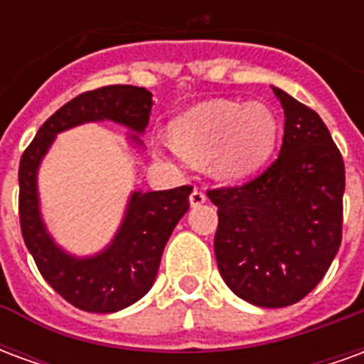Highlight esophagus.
Segmentation results:
<instances>
[{
    "mask_svg": "<svg viewBox=\"0 0 364 364\" xmlns=\"http://www.w3.org/2000/svg\"><path fill=\"white\" fill-rule=\"evenodd\" d=\"M191 205L193 206H198V205H203L206 200V193L203 189H195L193 193H191Z\"/></svg>",
    "mask_w": 364,
    "mask_h": 364,
    "instance_id": "1",
    "label": "esophagus"
}]
</instances>
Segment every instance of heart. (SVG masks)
Listing matches in <instances>:
<instances>
[{
	"label": "heart",
	"mask_w": 364,
	"mask_h": 364,
	"mask_svg": "<svg viewBox=\"0 0 364 364\" xmlns=\"http://www.w3.org/2000/svg\"><path fill=\"white\" fill-rule=\"evenodd\" d=\"M171 134L175 144L169 151L175 158H210L214 177L236 181L253 173L273 154L279 122L267 105L210 99L175 119Z\"/></svg>",
	"instance_id": "heart-1"
}]
</instances>
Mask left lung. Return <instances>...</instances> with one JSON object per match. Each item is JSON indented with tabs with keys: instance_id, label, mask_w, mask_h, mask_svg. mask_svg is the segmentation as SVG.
I'll use <instances>...</instances> for the list:
<instances>
[{
	"instance_id": "obj_1",
	"label": "left lung",
	"mask_w": 364,
	"mask_h": 364,
	"mask_svg": "<svg viewBox=\"0 0 364 364\" xmlns=\"http://www.w3.org/2000/svg\"><path fill=\"white\" fill-rule=\"evenodd\" d=\"M284 109L279 158L252 181L208 191L224 282L261 308L302 300L341 245L345 164L320 114L273 87Z\"/></svg>"
}]
</instances>
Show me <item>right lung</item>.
<instances>
[{
	"mask_svg": "<svg viewBox=\"0 0 364 364\" xmlns=\"http://www.w3.org/2000/svg\"><path fill=\"white\" fill-rule=\"evenodd\" d=\"M151 93L134 85H107L74 97L52 114L23 151L19 164V220L25 245L44 281L85 312L109 314L134 304L151 289L161 253L175 224L189 210L193 187L136 191L111 245L93 257L77 259L54 244L41 218L36 171L54 136L93 120H114L144 132L151 112ZM136 142L140 138L132 134Z\"/></svg>",
	"mask_w": 364,
	"mask_h": 364,
	"instance_id": "obj_1",
	"label": "right lung"
}]
</instances>
